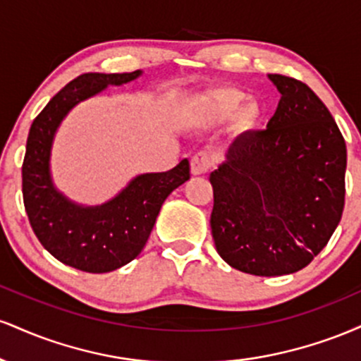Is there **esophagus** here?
<instances>
[{
    "label": "esophagus",
    "mask_w": 361,
    "mask_h": 361,
    "mask_svg": "<svg viewBox=\"0 0 361 361\" xmlns=\"http://www.w3.org/2000/svg\"><path fill=\"white\" fill-rule=\"evenodd\" d=\"M212 164H214V156L210 154L209 151H200L192 157L190 166H192L193 175H204V173H207L210 168H212Z\"/></svg>",
    "instance_id": "34e87169"
}]
</instances>
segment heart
Returning <instances> with one entry per match:
<instances>
[{"label": "heart", "mask_w": 361, "mask_h": 361, "mask_svg": "<svg viewBox=\"0 0 361 361\" xmlns=\"http://www.w3.org/2000/svg\"><path fill=\"white\" fill-rule=\"evenodd\" d=\"M244 100H246V94L241 90L224 86V88H217L207 94L205 105L207 109L212 110L219 117H229V115H234L235 111L241 109ZM259 117L261 109L256 102H247L239 111V122H241L243 127H252L258 122Z\"/></svg>", "instance_id": "heart-1"}]
</instances>
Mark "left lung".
I'll return each mask as SVG.
<instances>
[{
	"label": "left lung",
	"mask_w": 361,
	"mask_h": 361,
	"mask_svg": "<svg viewBox=\"0 0 361 361\" xmlns=\"http://www.w3.org/2000/svg\"><path fill=\"white\" fill-rule=\"evenodd\" d=\"M281 93L261 132L239 135L209 176L217 252L235 270L280 276L305 268L345 207L346 144L305 82L270 74Z\"/></svg>",
	"instance_id": "1"
}]
</instances>
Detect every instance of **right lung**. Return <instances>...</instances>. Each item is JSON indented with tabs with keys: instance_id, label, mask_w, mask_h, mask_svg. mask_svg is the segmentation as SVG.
<instances>
[{
	"instance_id": "1",
	"label": "right lung",
	"mask_w": 361,
	"mask_h": 361,
	"mask_svg": "<svg viewBox=\"0 0 361 361\" xmlns=\"http://www.w3.org/2000/svg\"><path fill=\"white\" fill-rule=\"evenodd\" d=\"M140 71L86 73L62 88L37 115L27 139L22 164L25 212L40 244L56 259L88 273H106L127 264L146 246L161 205L173 190L190 180L188 159L164 173L140 175L102 207L85 209L54 190L49 154L64 115L106 85H123Z\"/></svg>"
}]
</instances>
